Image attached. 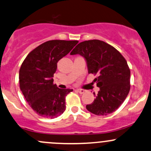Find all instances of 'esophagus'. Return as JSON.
Returning a JSON list of instances; mask_svg holds the SVG:
<instances>
[{
  "instance_id": "34e87169",
  "label": "esophagus",
  "mask_w": 151,
  "mask_h": 151,
  "mask_svg": "<svg viewBox=\"0 0 151 151\" xmlns=\"http://www.w3.org/2000/svg\"><path fill=\"white\" fill-rule=\"evenodd\" d=\"M77 91L80 94H84V92H85V90H84V89H77Z\"/></svg>"
}]
</instances>
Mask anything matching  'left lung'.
Returning a JSON list of instances; mask_svg holds the SVG:
<instances>
[{"label":"left lung","instance_id":"8db88e82","mask_svg":"<svg viewBox=\"0 0 151 151\" xmlns=\"http://www.w3.org/2000/svg\"><path fill=\"white\" fill-rule=\"evenodd\" d=\"M85 58L88 73L100 91L86 108L96 115H107L115 111L125 100L130 89V70L123 56L113 46L100 40L79 43L70 53ZM95 95V93L94 92Z\"/></svg>","mask_w":151,"mask_h":151}]
</instances>
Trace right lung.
Instances as JSON below:
<instances>
[{
  "mask_svg": "<svg viewBox=\"0 0 151 151\" xmlns=\"http://www.w3.org/2000/svg\"><path fill=\"white\" fill-rule=\"evenodd\" d=\"M78 41L51 40L43 43L27 55L19 70L20 89L36 113L55 118L66 108L65 99L73 89H59L54 84L57 62L65 57Z\"/></svg>",
  "mask_w": 151,
  "mask_h": 151,
  "instance_id": "obj_1",
  "label": "right lung"
}]
</instances>
